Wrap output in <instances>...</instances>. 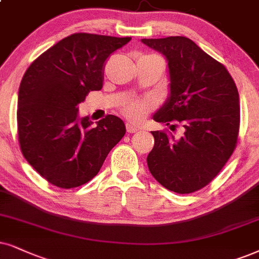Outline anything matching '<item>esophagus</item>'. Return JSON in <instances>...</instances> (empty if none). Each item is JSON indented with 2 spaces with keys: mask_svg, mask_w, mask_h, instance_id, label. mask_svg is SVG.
I'll use <instances>...</instances> for the list:
<instances>
[{
  "mask_svg": "<svg viewBox=\"0 0 259 259\" xmlns=\"http://www.w3.org/2000/svg\"><path fill=\"white\" fill-rule=\"evenodd\" d=\"M126 132L129 133V134H133V133H136V132H139L140 130V127L139 126H136V125H134V124H132V123H126Z\"/></svg>",
  "mask_w": 259,
  "mask_h": 259,
  "instance_id": "esophagus-1",
  "label": "esophagus"
}]
</instances>
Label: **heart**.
<instances>
[{"instance_id":"b5f03b06","label":"heart","mask_w":259,"mask_h":259,"mask_svg":"<svg viewBox=\"0 0 259 259\" xmlns=\"http://www.w3.org/2000/svg\"><path fill=\"white\" fill-rule=\"evenodd\" d=\"M154 109L150 99H127L120 106V112L133 122H141Z\"/></svg>"}]
</instances>
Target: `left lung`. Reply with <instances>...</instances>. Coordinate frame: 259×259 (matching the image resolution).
I'll return each instance as SVG.
<instances>
[{"label":"left lung","mask_w":259,"mask_h":259,"mask_svg":"<svg viewBox=\"0 0 259 259\" xmlns=\"http://www.w3.org/2000/svg\"><path fill=\"white\" fill-rule=\"evenodd\" d=\"M142 42L162 54L168 65L169 97L153 119L184 127L179 140L152 132L148 168L166 189L191 194L208 185L234 152L240 124L237 86L225 65L191 39L177 35Z\"/></svg>","instance_id":"left-lung-1"}]
</instances>
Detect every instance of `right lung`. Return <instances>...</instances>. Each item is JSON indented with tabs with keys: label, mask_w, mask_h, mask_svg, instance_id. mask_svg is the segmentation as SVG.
I'll use <instances>...</instances> for the list:
<instances>
[{
	"label": "right lung",
	"mask_w": 259,
	"mask_h": 259,
	"mask_svg": "<svg viewBox=\"0 0 259 259\" xmlns=\"http://www.w3.org/2000/svg\"><path fill=\"white\" fill-rule=\"evenodd\" d=\"M130 37L74 33L32 62L18 98V137L22 155L50 184L73 189L100 171L125 134L113 114L92 126L77 114L90 91L103 88L107 57Z\"/></svg>",
	"instance_id": "add662e5"
}]
</instances>
